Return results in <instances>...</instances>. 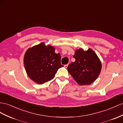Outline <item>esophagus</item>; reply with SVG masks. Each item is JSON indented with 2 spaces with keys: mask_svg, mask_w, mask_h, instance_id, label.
Listing matches in <instances>:
<instances>
[{
  "mask_svg": "<svg viewBox=\"0 0 123 123\" xmlns=\"http://www.w3.org/2000/svg\"><path fill=\"white\" fill-rule=\"evenodd\" d=\"M68 64H66V65H64V67H65V68H67L68 67Z\"/></svg>",
  "mask_w": 123,
  "mask_h": 123,
  "instance_id": "obj_1",
  "label": "esophagus"
}]
</instances>
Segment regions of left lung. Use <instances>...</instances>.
Instances as JSON below:
<instances>
[{
    "label": "left lung",
    "mask_w": 123,
    "mask_h": 123,
    "mask_svg": "<svg viewBox=\"0 0 123 123\" xmlns=\"http://www.w3.org/2000/svg\"><path fill=\"white\" fill-rule=\"evenodd\" d=\"M73 57L75 61L68 67V72L79 85H89L98 77L101 69L99 59L95 52L89 48L76 50Z\"/></svg>",
    "instance_id": "1"
}]
</instances>
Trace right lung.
Listing matches in <instances>:
<instances>
[{
	"label": "right lung",
	"mask_w": 123,
	"mask_h": 123,
	"mask_svg": "<svg viewBox=\"0 0 123 123\" xmlns=\"http://www.w3.org/2000/svg\"><path fill=\"white\" fill-rule=\"evenodd\" d=\"M55 48L41 43L29 48L24 55V66L28 76L33 81L43 84L50 81L55 76L61 64V57L55 54Z\"/></svg>",
	"instance_id": "1"
}]
</instances>
